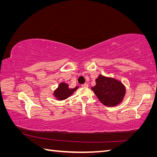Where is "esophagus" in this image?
Returning a JSON list of instances; mask_svg holds the SVG:
<instances>
[{"label": "esophagus", "mask_w": 157, "mask_h": 157, "mask_svg": "<svg viewBox=\"0 0 157 157\" xmlns=\"http://www.w3.org/2000/svg\"><path fill=\"white\" fill-rule=\"evenodd\" d=\"M81 86H82V87H84V88H86V87L88 86V85L87 83H84V84H83L81 85Z\"/></svg>", "instance_id": "obj_1"}]
</instances>
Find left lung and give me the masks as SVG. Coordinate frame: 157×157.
Wrapping results in <instances>:
<instances>
[{
    "label": "left lung",
    "instance_id": "1",
    "mask_svg": "<svg viewBox=\"0 0 157 157\" xmlns=\"http://www.w3.org/2000/svg\"><path fill=\"white\" fill-rule=\"evenodd\" d=\"M96 82V86L92 87V90L103 105L115 106L122 101L126 89L120 81L99 75Z\"/></svg>",
    "mask_w": 157,
    "mask_h": 157
}]
</instances>
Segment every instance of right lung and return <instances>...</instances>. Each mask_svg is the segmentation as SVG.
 I'll return each instance as SVG.
<instances>
[{"instance_id": "right-lung-1", "label": "right lung", "mask_w": 157, "mask_h": 157, "mask_svg": "<svg viewBox=\"0 0 157 157\" xmlns=\"http://www.w3.org/2000/svg\"><path fill=\"white\" fill-rule=\"evenodd\" d=\"M77 88L78 87L77 86L73 89H69L68 87V84L62 82L60 83L59 87L55 90L54 95L58 99L63 100V99H67L71 95H72Z\"/></svg>"}]
</instances>
